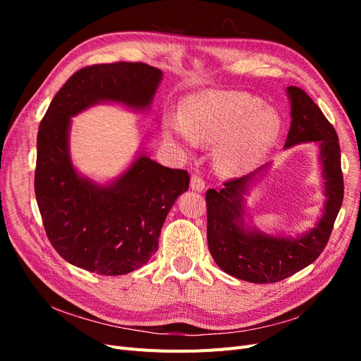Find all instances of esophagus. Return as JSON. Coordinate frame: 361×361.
Returning a JSON list of instances; mask_svg holds the SVG:
<instances>
[{
  "label": "esophagus",
  "mask_w": 361,
  "mask_h": 361,
  "mask_svg": "<svg viewBox=\"0 0 361 361\" xmlns=\"http://www.w3.org/2000/svg\"><path fill=\"white\" fill-rule=\"evenodd\" d=\"M191 190L192 191H199V192H202L204 190V180L200 176H197V174H192V178H191Z\"/></svg>",
  "instance_id": "esophagus-1"
}]
</instances>
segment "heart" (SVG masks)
Here are the masks:
<instances>
[{
  "label": "heart",
  "instance_id": "1",
  "mask_svg": "<svg viewBox=\"0 0 361 361\" xmlns=\"http://www.w3.org/2000/svg\"><path fill=\"white\" fill-rule=\"evenodd\" d=\"M167 138L185 146L216 145L215 166L224 176L253 170L274 146L280 133L277 113L241 92H206L187 101L183 113L162 120Z\"/></svg>",
  "mask_w": 361,
  "mask_h": 361
}]
</instances>
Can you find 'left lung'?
Listing matches in <instances>:
<instances>
[{
	"mask_svg": "<svg viewBox=\"0 0 361 361\" xmlns=\"http://www.w3.org/2000/svg\"><path fill=\"white\" fill-rule=\"evenodd\" d=\"M290 102V128L285 149L316 143L326 197L314 227L297 236L262 232L245 220V195L264 176L271 162L244 178L224 182L220 191L207 190V245L228 276L251 283H276L319 257L333 231L343 200L341 146L333 125L321 108L298 87L286 89Z\"/></svg>",
	"mask_w": 361,
	"mask_h": 361,
	"instance_id": "left-lung-1",
	"label": "left lung"
}]
</instances>
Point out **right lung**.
<instances>
[{
  "label": "right lung",
  "instance_id": "1",
  "mask_svg": "<svg viewBox=\"0 0 361 361\" xmlns=\"http://www.w3.org/2000/svg\"><path fill=\"white\" fill-rule=\"evenodd\" d=\"M162 71L146 63L94 64L73 73L54 96L37 134L35 191L47 235L69 264L122 276L147 264L171 206L188 191L185 170L164 167L138 152L118 176L99 183L75 169L72 117L97 104L147 111Z\"/></svg>",
  "mask_w": 361,
  "mask_h": 361
}]
</instances>
